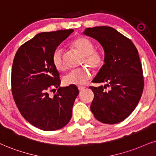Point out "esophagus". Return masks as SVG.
Segmentation results:
<instances>
[{
    "instance_id": "esophagus-1",
    "label": "esophagus",
    "mask_w": 156,
    "mask_h": 156,
    "mask_svg": "<svg viewBox=\"0 0 156 156\" xmlns=\"http://www.w3.org/2000/svg\"><path fill=\"white\" fill-rule=\"evenodd\" d=\"M84 87H83V86H79L78 87V89H79V90H80V91H82V90H84Z\"/></svg>"
}]
</instances>
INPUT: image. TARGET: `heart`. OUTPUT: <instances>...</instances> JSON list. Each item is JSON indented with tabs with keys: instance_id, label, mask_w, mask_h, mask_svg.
Returning a JSON list of instances; mask_svg holds the SVG:
<instances>
[{
	"instance_id": "b5f03b06",
	"label": "heart",
	"mask_w": 156,
	"mask_h": 156,
	"mask_svg": "<svg viewBox=\"0 0 156 156\" xmlns=\"http://www.w3.org/2000/svg\"><path fill=\"white\" fill-rule=\"evenodd\" d=\"M72 46L83 55V63L94 69H98L103 66L104 57L101 52L95 51V45L91 40L84 37H80L74 40ZM52 61L57 70L64 71L66 68L64 61L63 50L61 47L55 49L52 55ZM91 77V72L87 68H82L71 71L63 79L66 85H82Z\"/></svg>"
}]
</instances>
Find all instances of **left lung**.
<instances>
[{
  "instance_id": "8db88e82",
  "label": "left lung",
  "mask_w": 156,
  "mask_h": 156,
  "mask_svg": "<svg viewBox=\"0 0 156 156\" xmlns=\"http://www.w3.org/2000/svg\"><path fill=\"white\" fill-rule=\"evenodd\" d=\"M83 33L98 41L105 53V63L93 82L105 84L90 87L94 93L90 110L99 122L117 124L131 114L143 94V73L138 51L131 40L110 27L87 28Z\"/></svg>"
}]
</instances>
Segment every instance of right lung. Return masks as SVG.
I'll list each match as a JSON object with an SVG mask.
<instances>
[{"instance_id":"1","label":"right lung","mask_w":156,"mask_h":156,"mask_svg":"<svg viewBox=\"0 0 156 156\" xmlns=\"http://www.w3.org/2000/svg\"><path fill=\"white\" fill-rule=\"evenodd\" d=\"M74 30L41 32L21 46L11 71V91L19 112L29 123L44 131L61 129L72 118L79 95L76 85L60 87L59 73L52 55ZM58 88L53 96L49 92Z\"/></svg>"}]
</instances>
